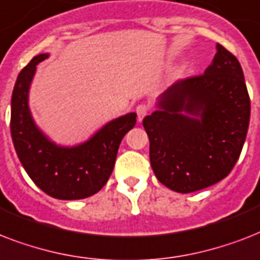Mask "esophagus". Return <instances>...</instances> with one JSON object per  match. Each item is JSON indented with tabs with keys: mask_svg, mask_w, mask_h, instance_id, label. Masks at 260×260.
<instances>
[{
	"mask_svg": "<svg viewBox=\"0 0 260 260\" xmlns=\"http://www.w3.org/2000/svg\"><path fill=\"white\" fill-rule=\"evenodd\" d=\"M148 106L146 105V104H140V105H138V108H136V113H138V120L139 121H142L143 118L146 117L147 113H148Z\"/></svg>",
	"mask_w": 260,
	"mask_h": 260,
	"instance_id": "esophagus-1",
	"label": "esophagus"
}]
</instances>
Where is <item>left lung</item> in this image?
<instances>
[{
  "instance_id": "8db88e82",
  "label": "left lung",
  "mask_w": 260,
  "mask_h": 260,
  "mask_svg": "<svg viewBox=\"0 0 260 260\" xmlns=\"http://www.w3.org/2000/svg\"><path fill=\"white\" fill-rule=\"evenodd\" d=\"M216 51L204 74L174 83L143 120L151 167L177 193L224 179L246 140L251 104L242 66L221 44Z\"/></svg>"
}]
</instances>
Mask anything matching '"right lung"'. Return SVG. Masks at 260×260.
Segmentation results:
<instances>
[{
	"mask_svg": "<svg viewBox=\"0 0 260 260\" xmlns=\"http://www.w3.org/2000/svg\"><path fill=\"white\" fill-rule=\"evenodd\" d=\"M48 56L36 55L18 74L10 105L12 140L22 167L39 189L58 200H82L100 191L108 182L120 143L136 124V113L110 120L75 146L52 142L35 122L29 108L36 66Z\"/></svg>",
	"mask_w": 260,
	"mask_h": 260,
	"instance_id": "right-lung-1",
	"label": "right lung"
}]
</instances>
